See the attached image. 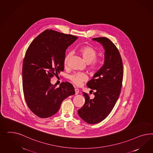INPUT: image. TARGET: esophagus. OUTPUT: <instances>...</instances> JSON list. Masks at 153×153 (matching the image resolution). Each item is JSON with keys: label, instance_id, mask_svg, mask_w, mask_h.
Here are the masks:
<instances>
[{"label": "esophagus", "instance_id": "34e87169", "mask_svg": "<svg viewBox=\"0 0 153 153\" xmlns=\"http://www.w3.org/2000/svg\"><path fill=\"white\" fill-rule=\"evenodd\" d=\"M74 91H75V94L76 95H77L79 93V90L78 88H75L74 89Z\"/></svg>", "mask_w": 153, "mask_h": 153}]
</instances>
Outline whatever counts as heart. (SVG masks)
I'll return each instance as SVG.
<instances>
[{
  "label": "heart",
  "instance_id": "obj_1",
  "mask_svg": "<svg viewBox=\"0 0 153 153\" xmlns=\"http://www.w3.org/2000/svg\"><path fill=\"white\" fill-rule=\"evenodd\" d=\"M79 51L84 60L88 64V70L92 72L97 71L100 67V62L96 59L97 56V51L91 46H83L79 49ZM72 56V52H69L65 56L64 59L65 67L68 65ZM69 79L76 86H79L88 79V76L83 73H74L70 75Z\"/></svg>",
  "mask_w": 153,
  "mask_h": 153
}]
</instances>
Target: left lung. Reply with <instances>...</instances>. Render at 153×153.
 I'll return each instance as SVG.
<instances>
[{"label":"left lung","instance_id":"obj_1","mask_svg":"<svg viewBox=\"0 0 153 153\" xmlns=\"http://www.w3.org/2000/svg\"><path fill=\"white\" fill-rule=\"evenodd\" d=\"M105 49L104 64L86 84L94 90L90 99L83 92L85 102L78 111L79 116L89 124H95L106 118L111 112L120 94L123 77V67L118 48L105 37L93 38Z\"/></svg>","mask_w":153,"mask_h":153}]
</instances>
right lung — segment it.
<instances>
[{"label": "right lung", "instance_id": "right-lung-1", "mask_svg": "<svg viewBox=\"0 0 153 153\" xmlns=\"http://www.w3.org/2000/svg\"><path fill=\"white\" fill-rule=\"evenodd\" d=\"M77 38L47 29L26 51L22 65L23 94L29 109L40 118L55 114L65 99L75 94L70 82H63L56 88L51 80L64 71L65 51Z\"/></svg>", "mask_w": 153, "mask_h": 153}]
</instances>
